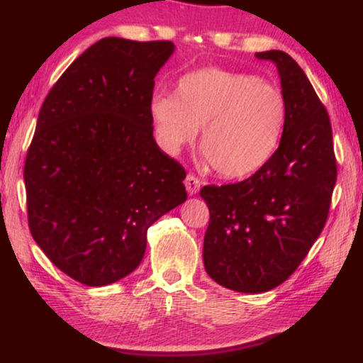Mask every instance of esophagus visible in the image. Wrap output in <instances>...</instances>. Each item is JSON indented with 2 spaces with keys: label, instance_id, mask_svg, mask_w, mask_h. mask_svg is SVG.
I'll return each instance as SVG.
<instances>
[{
  "label": "esophagus",
  "instance_id": "obj_1",
  "mask_svg": "<svg viewBox=\"0 0 363 363\" xmlns=\"http://www.w3.org/2000/svg\"><path fill=\"white\" fill-rule=\"evenodd\" d=\"M185 186H186V191L188 195H196L198 191H200V186H201V182L198 180L195 175H188L185 178Z\"/></svg>",
  "mask_w": 363,
  "mask_h": 363
}]
</instances>
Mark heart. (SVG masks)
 Returning <instances> with one entry per match:
<instances>
[{
	"instance_id": "b5f03b06",
	"label": "heart",
	"mask_w": 363,
	"mask_h": 363,
	"mask_svg": "<svg viewBox=\"0 0 363 363\" xmlns=\"http://www.w3.org/2000/svg\"><path fill=\"white\" fill-rule=\"evenodd\" d=\"M150 117L162 145L178 152L201 128V150L218 175L242 178L266 167L284 137L287 99L276 84L216 66L178 79L175 96L155 94Z\"/></svg>"
}]
</instances>
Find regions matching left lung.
I'll use <instances>...</instances> for the list:
<instances>
[{
    "instance_id": "8db88e82",
    "label": "left lung",
    "mask_w": 363,
    "mask_h": 363,
    "mask_svg": "<svg viewBox=\"0 0 363 363\" xmlns=\"http://www.w3.org/2000/svg\"><path fill=\"white\" fill-rule=\"evenodd\" d=\"M256 57L276 64L287 99L281 145L246 180L200 191L210 210L203 242L208 276L246 294L274 289L297 269L325 225L337 180L329 113L304 71L282 51Z\"/></svg>"
}]
</instances>
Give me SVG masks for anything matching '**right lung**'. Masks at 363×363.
Segmentation results:
<instances>
[{
  "label": "right lung",
  "instance_id": "add662e5",
  "mask_svg": "<svg viewBox=\"0 0 363 363\" xmlns=\"http://www.w3.org/2000/svg\"><path fill=\"white\" fill-rule=\"evenodd\" d=\"M170 41L104 38L49 91L24 163L28 221L54 266L86 286L130 274L147 230L186 200L148 106Z\"/></svg>",
  "mask_w": 363,
  "mask_h": 363
}]
</instances>
